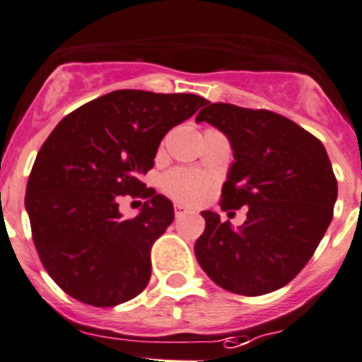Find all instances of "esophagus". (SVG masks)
I'll return each mask as SVG.
<instances>
[{
    "instance_id": "esophagus-1",
    "label": "esophagus",
    "mask_w": 362,
    "mask_h": 362,
    "mask_svg": "<svg viewBox=\"0 0 362 362\" xmlns=\"http://www.w3.org/2000/svg\"><path fill=\"white\" fill-rule=\"evenodd\" d=\"M174 211H175V216H183V215H187V213H190V209L185 208L183 204H175Z\"/></svg>"
}]
</instances>
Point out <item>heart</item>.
I'll list each match as a JSON object with an SVG mask.
<instances>
[{"label": "heart", "instance_id": "b5f03b06", "mask_svg": "<svg viewBox=\"0 0 362 362\" xmlns=\"http://www.w3.org/2000/svg\"><path fill=\"white\" fill-rule=\"evenodd\" d=\"M163 187L168 195H172L177 201L195 202L204 195L208 181L201 174H195L192 170H174L165 175Z\"/></svg>", "mask_w": 362, "mask_h": 362}]
</instances>
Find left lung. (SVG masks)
Listing matches in <instances>:
<instances>
[{
    "label": "left lung",
    "mask_w": 362,
    "mask_h": 362,
    "mask_svg": "<svg viewBox=\"0 0 362 362\" xmlns=\"http://www.w3.org/2000/svg\"><path fill=\"white\" fill-rule=\"evenodd\" d=\"M197 122L227 136L235 161L222 187V209L247 206L240 227L202 211L195 257L220 288L256 297L286 286L305 267L332 220L338 199L327 151L293 120L268 110L206 103Z\"/></svg>",
    "instance_id": "1"
}]
</instances>
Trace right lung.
Here are the masks:
<instances>
[{"mask_svg": "<svg viewBox=\"0 0 362 362\" xmlns=\"http://www.w3.org/2000/svg\"><path fill=\"white\" fill-rule=\"evenodd\" d=\"M206 99L195 94L115 90L58 122L40 147L24 206L47 274L76 300L113 308L142 293L151 247L174 220L165 195L142 190L158 147ZM147 197L135 219L118 195Z\"/></svg>", "mask_w": 362, "mask_h": 362, "instance_id": "obj_1", "label": "right lung"}]
</instances>
